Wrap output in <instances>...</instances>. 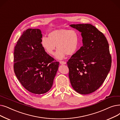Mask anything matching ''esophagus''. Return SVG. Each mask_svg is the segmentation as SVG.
Returning a JSON list of instances; mask_svg holds the SVG:
<instances>
[{"instance_id":"1","label":"esophagus","mask_w":120,"mask_h":120,"mask_svg":"<svg viewBox=\"0 0 120 120\" xmlns=\"http://www.w3.org/2000/svg\"><path fill=\"white\" fill-rule=\"evenodd\" d=\"M60 64H66V62L65 61H60Z\"/></svg>"}]
</instances>
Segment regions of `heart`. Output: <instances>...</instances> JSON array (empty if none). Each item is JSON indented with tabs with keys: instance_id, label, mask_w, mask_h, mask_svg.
<instances>
[{
	"instance_id": "obj_1",
	"label": "heart",
	"mask_w": 120,
	"mask_h": 120,
	"mask_svg": "<svg viewBox=\"0 0 120 120\" xmlns=\"http://www.w3.org/2000/svg\"><path fill=\"white\" fill-rule=\"evenodd\" d=\"M80 35L76 30L59 29L54 30L48 34V37L41 38V46L48 54L54 55L56 48L55 57L59 60L65 56H72L79 50Z\"/></svg>"
}]
</instances>
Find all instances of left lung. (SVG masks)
Listing matches in <instances>:
<instances>
[{
    "instance_id": "1",
    "label": "left lung",
    "mask_w": 120,
    "mask_h": 120,
    "mask_svg": "<svg viewBox=\"0 0 120 120\" xmlns=\"http://www.w3.org/2000/svg\"><path fill=\"white\" fill-rule=\"evenodd\" d=\"M81 33L82 46L67 61L69 77L73 89L86 95L103 83L111 66V56L106 38L90 24H71Z\"/></svg>"
}]
</instances>
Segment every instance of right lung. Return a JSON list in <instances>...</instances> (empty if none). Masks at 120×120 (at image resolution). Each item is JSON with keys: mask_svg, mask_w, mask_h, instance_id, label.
Here are the masks:
<instances>
[{"mask_svg": "<svg viewBox=\"0 0 120 120\" xmlns=\"http://www.w3.org/2000/svg\"><path fill=\"white\" fill-rule=\"evenodd\" d=\"M42 37L40 29H27L17 42L14 53L16 77L26 90L37 95L50 90L59 65L42 47Z\"/></svg>", "mask_w": 120, "mask_h": 120, "instance_id": "obj_1", "label": "right lung"}]
</instances>
